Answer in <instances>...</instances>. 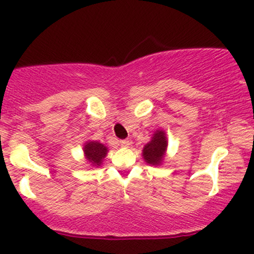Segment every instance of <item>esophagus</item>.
Instances as JSON below:
<instances>
[{
  "mask_svg": "<svg viewBox=\"0 0 254 254\" xmlns=\"http://www.w3.org/2000/svg\"><path fill=\"white\" fill-rule=\"evenodd\" d=\"M121 145L122 146H123V147H127V146H129L130 145V140H127V139H123V140H121Z\"/></svg>",
  "mask_w": 254,
  "mask_h": 254,
  "instance_id": "obj_1",
  "label": "esophagus"
}]
</instances>
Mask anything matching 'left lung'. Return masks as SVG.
<instances>
[{
  "instance_id": "obj_1",
  "label": "left lung",
  "mask_w": 254,
  "mask_h": 254,
  "mask_svg": "<svg viewBox=\"0 0 254 254\" xmlns=\"http://www.w3.org/2000/svg\"><path fill=\"white\" fill-rule=\"evenodd\" d=\"M166 146H168V139H166L165 131L157 130L153 133L152 139L144 146L143 158L147 164L160 165L164 159Z\"/></svg>"
}]
</instances>
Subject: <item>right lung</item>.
Instances as JSON below:
<instances>
[{"instance_id": "add662e5", "label": "right lung", "mask_w": 254, "mask_h": 254, "mask_svg": "<svg viewBox=\"0 0 254 254\" xmlns=\"http://www.w3.org/2000/svg\"><path fill=\"white\" fill-rule=\"evenodd\" d=\"M83 151H84L86 160L91 163L92 166H97V168L101 166L103 159L108 155V147L104 144L95 142V140L86 142L84 147H83Z\"/></svg>"}]
</instances>
